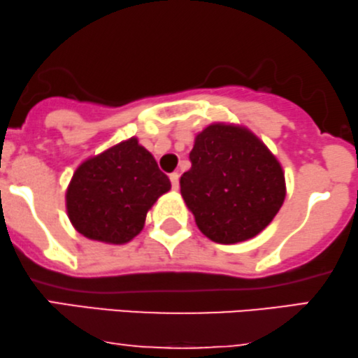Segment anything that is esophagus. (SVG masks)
I'll use <instances>...</instances> for the list:
<instances>
[{
	"label": "esophagus",
	"mask_w": 358,
	"mask_h": 358,
	"mask_svg": "<svg viewBox=\"0 0 358 358\" xmlns=\"http://www.w3.org/2000/svg\"><path fill=\"white\" fill-rule=\"evenodd\" d=\"M169 179H171V184H173V189L178 190L179 189V174L178 173L169 174Z\"/></svg>",
	"instance_id": "obj_1"
}]
</instances>
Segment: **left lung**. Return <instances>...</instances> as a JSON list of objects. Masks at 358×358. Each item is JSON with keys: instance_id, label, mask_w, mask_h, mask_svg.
<instances>
[{"instance_id": "left-lung-1", "label": "left lung", "mask_w": 358, "mask_h": 358, "mask_svg": "<svg viewBox=\"0 0 358 358\" xmlns=\"http://www.w3.org/2000/svg\"><path fill=\"white\" fill-rule=\"evenodd\" d=\"M180 196L199 230L215 243L231 245L263 231L286 197L276 156L243 124L212 123L197 133Z\"/></svg>"}]
</instances>
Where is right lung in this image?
I'll return each mask as SVG.
<instances>
[{"label":"right lung","mask_w":358,"mask_h":358,"mask_svg":"<svg viewBox=\"0 0 358 358\" xmlns=\"http://www.w3.org/2000/svg\"><path fill=\"white\" fill-rule=\"evenodd\" d=\"M171 189V180L138 138L90 156L73 173L66 208L78 234L123 245L143 230L146 213Z\"/></svg>","instance_id":"right-lung-1"}]
</instances>
